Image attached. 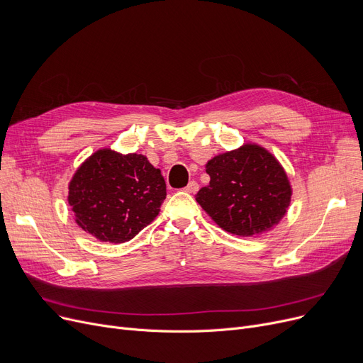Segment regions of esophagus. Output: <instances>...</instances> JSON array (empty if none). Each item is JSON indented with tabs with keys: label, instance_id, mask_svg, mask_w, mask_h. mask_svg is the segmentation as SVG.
Instances as JSON below:
<instances>
[{
	"label": "esophagus",
	"instance_id": "34e87169",
	"mask_svg": "<svg viewBox=\"0 0 363 363\" xmlns=\"http://www.w3.org/2000/svg\"><path fill=\"white\" fill-rule=\"evenodd\" d=\"M184 189H185L186 193H189V194H196L199 191V184L196 181H189L188 185Z\"/></svg>",
	"mask_w": 363,
	"mask_h": 363
}]
</instances>
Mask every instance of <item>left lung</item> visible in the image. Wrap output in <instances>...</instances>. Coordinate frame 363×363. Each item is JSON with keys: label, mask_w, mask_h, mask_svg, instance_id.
Wrapping results in <instances>:
<instances>
[{"label": "left lung", "mask_w": 363, "mask_h": 363, "mask_svg": "<svg viewBox=\"0 0 363 363\" xmlns=\"http://www.w3.org/2000/svg\"><path fill=\"white\" fill-rule=\"evenodd\" d=\"M211 182L197 203L223 231L253 237L271 231L287 213L293 188L269 150L247 143L206 163Z\"/></svg>", "instance_id": "obj_1"}]
</instances>
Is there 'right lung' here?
<instances>
[{
	"mask_svg": "<svg viewBox=\"0 0 363 363\" xmlns=\"http://www.w3.org/2000/svg\"><path fill=\"white\" fill-rule=\"evenodd\" d=\"M166 199L160 169L137 152L100 148L69 182L67 201L79 228L103 242H125L150 225Z\"/></svg>",
	"mask_w": 363,
	"mask_h": 363,
	"instance_id": "obj_1",
	"label": "right lung"
}]
</instances>
